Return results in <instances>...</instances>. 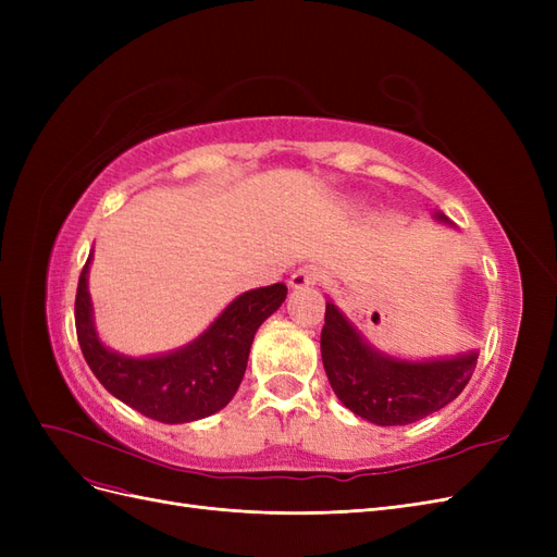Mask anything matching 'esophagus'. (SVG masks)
I'll return each mask as SVG.
<instances>
[{"mask_svg": "<svg viewBox=\"0 0 557 557\" xmlns=\"http://www.w3.org/2000/svg\"><path fill=\"white\" fill-rule=\"evenodd\" d=\"M320 281V272L313 267V264H305L299 267L297 272L290 276L288 285L295 290H305V288H311V285H315Z\"/></svg>", "mask_w": 557, "mask_h": 557, "instance_id": "1", "label": "esophagus"}]
</instances>
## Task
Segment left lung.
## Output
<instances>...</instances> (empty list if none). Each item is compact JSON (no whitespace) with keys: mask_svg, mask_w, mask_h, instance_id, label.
<instances>
[{"mask_svg":"<svg viewBox=\"0 0 557 557\" xmlns=\"http://www.w3.org/2000/svg\"><path fill=\"white\" fill-rule=\"evenodd\" d=\"M434 218L450 225L442 211ZM320 356L344 407L381 428L409 425L444 409L465 391L479 360L476 350L432 360L387 356L369 344L330 299L320 332Z\"/></svg>","mask_w":557,"mask_h":557,"instance_id":"1","label":"left lung"}]
</instances>
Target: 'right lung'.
<instances>
[{"label":"right lung","mask_w":557,"mask_h":557,"mask_svg":"<svg viewBox=\"0 0 557 557\" xmlns=\"http://www.w3.org/2000/svg\"><path fill=\"white\" fill-rule=\"evenodd\" d=\"M92 252L76 288V334L92 374L127 407L160 423H193L227 407L244 379L258 327L288 295L285 283L234 297L197 339L160 356L132 358L99 339L88 293Z\"/></svg>","instance_id":"obj_1"}]
</instances>
